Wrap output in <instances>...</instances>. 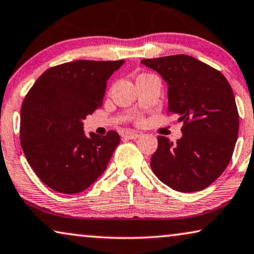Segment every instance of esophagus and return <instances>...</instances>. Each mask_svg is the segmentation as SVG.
Masks as SVG:
<instances>
[{"label": "esophagus", "mask_w": 254, "mask_h": 254, "mask_svg": "<svg viewBox=\"0 0 254 254\" xmlns=\"http://www.w3.org/2000/svg\"><path fill=\"white\" fill-rule=\"evenodd\" d=\"M124 137L126 138H127V139H137V138H139L140 137V134L139 133H137V132H133V131H127V132H124Z\"/></svg>", "instance_id": "esophagus-1"}]
</instances>
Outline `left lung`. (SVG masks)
Instances as JSON below:
<instances>
[{"label": "left lung", "instance_id": "8db88e82", "mask_svg": "<svg viewBox=\"0 0 254 254\" xmlns=\"http://www.w3.org/2000/svg\"><path fill=\"white\" fill-rule=\"evenodd\" d=\"M141 63L168 85V113L183 123L176 144L159 135L151 168L178 192L201 191L221 176L233 156L239 116L230 84L220 71L189 55Z\"/></svg>", "mask_w": 254, "mask_h": 254}]
</instances>
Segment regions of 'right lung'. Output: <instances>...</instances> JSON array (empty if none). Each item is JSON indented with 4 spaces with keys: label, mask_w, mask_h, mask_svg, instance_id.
Segmentation results:
<instances>
[{
    "label": "right lung",
    "mask_w": 254,
    "mask_h": 254,
    "mask_svg": "<svg viewBox=\"0 0 254 254\" xmlns=\"http://www.w3.org/2000/svg\"><path fill=\"white\" fill-rule=\"evenodd\" d=\"M126 61H86L46 70L20 112V144L27 162L53 190H86L105 173L120 144L116 131L85 134L83 121L102 105L107 80Z\"/></svg>",
    "instance_id": "1"
}]
</instances>
